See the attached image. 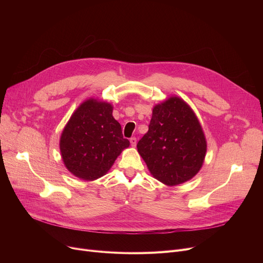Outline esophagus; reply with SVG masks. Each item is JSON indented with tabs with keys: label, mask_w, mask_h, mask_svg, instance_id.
Segmentation results:
<instances>
[{
	"label": "esophagus",
	"mask_w": 263,
	"mask_h": 263,
	"mask_svg": "<svg viewBox=\"0 0 263 263\" xmlns=\"http://www.w3.org/2000/svg\"><path fill=\"white\" fill-rule=\"evenodd\" d=\"M130 143H131V145L133 146V147H135L136 146V143H137V140H136V137H131L130 139Z\"/></svg>",
	"instance_id": "1"
}]
</instances>
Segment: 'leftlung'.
Wrapping results in <instances>:
<instances>
[{
    "label": "left lung",
    "instance_id": "1",
    "mask_svg": "<svg viewBox=\"0 0 263 263\" xmlns=\"http://www.w3.org/2000/svg\"><path fill=\"white\" fill-rule=\"evenodd\" d=\"M137 151L156 179L177 185L199 172L206 143L191 107L172 97L154 107L148 132L137 143Z\"/></svg>",
    "mask_w": 263,
    "mask_h": 263
}]
</instances>
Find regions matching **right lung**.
<instances>
[{
    "label": "right lung",
    "mask_w": 263,
    "mask_h": 263,
    "mask_svg": "<svg viewBox=\"0 0 263 263\" xmlns=\"http://www.w3.org/2000/svg\"><path fill=\"white\" fill-rule=\"evenodd\" d=\"M113 106L89 99L82 103L65 127L60 148L68 171L91 181L102 177L121 151L129 147Z\"/></svg>",
    "instance_id": "right-lung-1"
}]
</instances>
